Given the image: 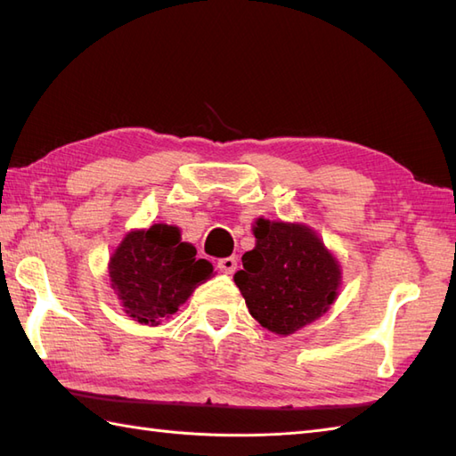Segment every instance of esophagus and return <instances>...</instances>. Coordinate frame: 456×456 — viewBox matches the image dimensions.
<instances>
[{
	"label": "esophagus",
	"mask_w": 456,
	"mask_h": 456,
	"mask_svg": "<svg viewBox=\"0 0 456 456\" xmlns=\"http://www.w3.org/2000/svg\"><path fill=\"white\" fill-rule=\"evenodd\" d=\"M217 268L221 270V273L225 274H233L237 270V258L235 256H227V258H221L217 263Z\"/></svg>",
	"instance_id": "1"
}]
</instances>
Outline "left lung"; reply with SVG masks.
Listing matches in <instances>:
<instances>
[{"instance_id":"8db88e82","label":"left lung","mask_w":456,"mask_h":456,"mask_svg":"<svg viewBox=\"0 0 456 456\" xmlns=\"http://www.w3.org/2000/svg\"><path fill=\"white\" fill-rule=\"evenodd\" d=\"M256 245L233 276L250 315L276 335H292L322 317L337 297L341 268L314 229L258 219Z\"/></svg>"}]
</instances>
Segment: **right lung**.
Masks as SVG:
<instances>
[{
    "label": "right lung",
    "mask_w": 456,
    "mask_h": 456,
    "mask_svg": "<svg viewBox=\"0 0 456 456\" xmlns=\"http://www.w3.org/2000/svg\"><path fill=\"white\" fill-rule=\"evenodd\" d=\"M211 274V263L196 258V247L182 243L180 229L164 223L131 231L110 258L111 288L123 312L144 325L176 314Z\"/></svg>",
    "instance_id": "right-lung-1"
}]
</instances>
